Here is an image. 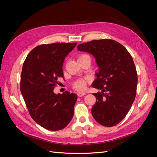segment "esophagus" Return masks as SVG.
I'll return each mask as SVG.
<instances>
[{
	"mask_svg": "<svg viewBox=\"0 0 157 157\" xmlns=\"http://www.w3.org/2000/svg\"><path fill=\"white\" fill-rule=\"evenodd\" d=\"M77 94V96L78 97H82V96H85V95H86V93L82 92H79Z\"/></svg>",
	"mask_w": 157,
	"mask_h": 157,
	"instance_id": "1",
	"label": "esophagus"
}]
</instances>
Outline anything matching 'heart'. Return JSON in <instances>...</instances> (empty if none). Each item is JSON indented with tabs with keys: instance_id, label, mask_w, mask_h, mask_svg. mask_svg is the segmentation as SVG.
<instances>
[{
	"instance_id": "1",
	"label": "heart",
	"mask_w": 157,
	"mask_h": 157,
	"mask_svg": "<svg viewBox=\"0 0 157 157\" xmlns=\"http://www.w3.org/2000/svg\"><path fill=\"white\" fill-rule=\"evenodd\" d=\"M86 56H87V55H81L78 57V58H82V57ZM73 86L75 90H83L86 86V80L84 79H82V78L78 79L76 80V81L74 82V83L73 84Z\"/></svg>"
}]
</instances>
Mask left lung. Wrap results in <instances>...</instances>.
Instances as JSON below:
<instances>
[{"instance_id":"obj_1","label":"left lung","mask_w":157,"mask_h":157,"mask_svg":"<svg viewBox=\"0 0 157 157\" xmlns=\"http://www.w3.org/2000/svg\"><path fill=\"white\" fill-rule=\"evenodd\" d=\"M77 48L92 54L99 68L92 84L101 90L93 94L96 98L92 108L93 117L102 126L117 125L126 117L136 98L137 75L132 57L125 47L111 39L94 40Z\"/></svg>"}]
</instances>
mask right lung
<instances>
[{
    "label": "right lung",
    "instance_id": "obj_1",
    "mask_svg": "<svg viewBox=\"0 0 157 157\" xmlns=\"http://www.w3.org/2000/svg\"><path fill=\"white\" fill-rule=\"evenodd\" d=\"M77 44L58 42L33 49L23 63L20 90L28 111L38 124L47 130H62L72 119L77 95L54 92L58 78H63L65 57Z\"/></svg>",
    "mask_w": 157,
    "mask_h": 157
}]
</instances>
